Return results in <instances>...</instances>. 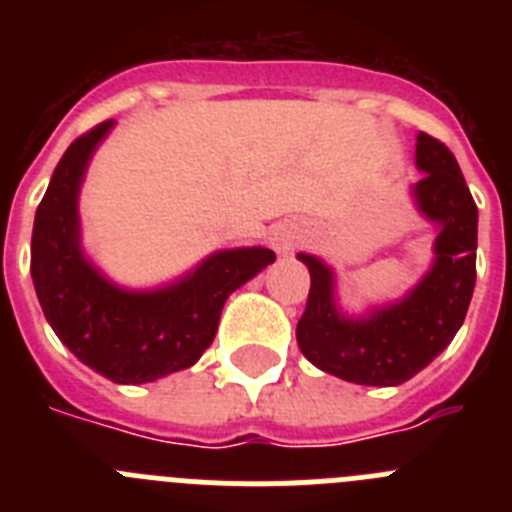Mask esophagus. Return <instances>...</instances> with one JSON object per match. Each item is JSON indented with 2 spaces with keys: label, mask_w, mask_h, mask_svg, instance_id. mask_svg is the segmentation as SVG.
<instances>
[{
  "label": "esophagus",
  "mask_w": 512,
  "mask_h": 512,
  "mask_svg": "<svg viewBox=\"0 0 512 512\" xmlns=\"http://www.w3.org/2000/svg\"><path fill=\"white\" fill-rule=\"evenodd\" d=\"M279 251H289V246H287V243H279Z\"/></svg>",
  "instance_id": "obj_1"
}]
</instances>
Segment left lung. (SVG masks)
Segmentation results:
<instances>
[{
    "mask_svg": "<svg viewBox=\"0 0 512 512\" xmlns=\"http://www.w3.org/2000/svg\"><path fill=\"white\" fill-rule=\"evenodd\" d=\"M423 179L413 187L425 215L441 223L436 264L400 305L366 320H346L333 305V277L315 256L300 253L310 271V295L297 320V346L310 364L354 384L395 387L431 364L467 318L477 279V205L454 153L420 133L415 148Z\"/></svg>",
    "mask_w": 512,
    "mask_h": 512,
    "instance_id": "obj_1",
    "label": "left lung"
}]
</instances>
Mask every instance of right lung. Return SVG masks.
Listing matches in <instances>:
<instances>
[{"mask_svg":"<svg viewBox=\"0 0 512 512\" xmlns=\"http://www.w3.org/2000/svg\"><path fill=\"white\" fill-rule=\"evenodd\" d=\"M112 128L104 120L66 148L40 200L30 274L45 320L71 354L117 384L153 382L187 369L217 333L230 292L277 259L269 248L220 251L184 282L158 292H122L79 248L76 197L89 156Z\"/></svg>","mask_w":512,"mask_h":512,"instance_id":"obj_1","label":"right lung"}]
</instances>
